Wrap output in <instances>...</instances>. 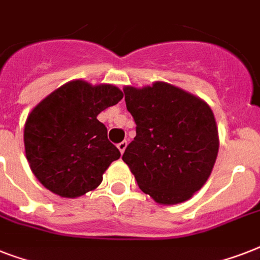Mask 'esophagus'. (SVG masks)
Returning a JSON list of instances; mask_svg holds the SVG:
<instances>
[{"label":"esophagus","mask_w":260,"mask_h":260,"mask_svg":"<svg viewBox=\"0 0 260 260\" xmlns=\"http://www.w3.org/2000/svg\"><path fill=\"white\" fill-rule=\"evenodd\" d=\"M126 146H128V143H126V140H122L121 143H118V144H117V148H118V150H120V152H121V154H124V151H125Z\"/></svg>","instance_id":"obj_1"}]
</instances>
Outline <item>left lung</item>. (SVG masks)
I'll list each match as a JSON object with an SVG mask.
<instances>
[{
    "mask_svg": "<svg viewBox=\"0 0 260 260\" xmlns=\"http://www.w3.org/2000/svg\"><path fill=\"white\" fill-rule=\"evenodd\" d=\"M136 136L125 148L139 187L160 205L193 197L208 181L218 152L214 114L204 100L167 82L124 87Z\"/></svg>",
    "mask_w": 260,
    "mask_h": 260,
    "instance_id": "obj_1",
    "label": "left lung"
}]
</instances>
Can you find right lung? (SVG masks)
Segmentation results:
<instances>
[{
	"label": "right lung",
	"mask_w": 260,
	"mask_h": 260,
	"mask_svg": "<svg viewBox=\"0 0 260 260\" xmlns=\"http://www.w3.org/2000/svg\"><path fill=\"white\" fill-rule=\"evenodd\" d=\"M118 87L83 79L64 83L35 106L24 126L25 156L46 189L64 198L81 197L102 182L120 151L108 140L97 116L122 98Z\"/></svg>",
	"instance_id": "add662e5"
}]
</instances>
